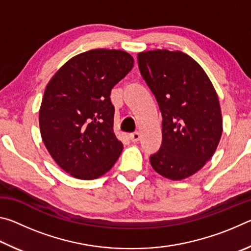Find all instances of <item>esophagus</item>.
I'll use <instances>...</instances> for the list:
<instances>
[{"mask_svg": "<svg viewBox=\"0 0 251 251\" xmlns=\"http://www.w3.org/2000/svg\"><path fill=\"white\" fill-rule=\"evenodd\" d=\"M129 138H130V141L133 142V143L138 142L139 138H141V133L136 130V131H134V133H131V134L129 135Z\"/></svg>", "mask_w": 251, "mask_h": 251, "instance_id": "esophagus-1", "label": "esophagus"}]
</instances>
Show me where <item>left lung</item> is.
<instances>
[{
    "instance_id": "left-lung-1",
    "label": "left lung",
    "mask_w": 251,
    "mask_h": 251,
    "mask_svg": "<svg viewBox=\"0 0 251 251\" xmlns=\"http://www.w3.org/2000/svg\"><path fill=\"white\" fill-rule=\"evenodd\" d=\"M137 58L163 116V141L151 164L168 179H185L211 158L222 137L217 93L202 67L180 50H147Z\"/></svg>"
}]
</instances>
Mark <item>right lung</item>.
Returning a JSON list of instances; mask_svg holds the SVG:
<instances>
[{"label": "right lung", "instance_id": "add662e5", "mask_svg": "<svg viewBox=\"0 0 251 251\" xmlns=\"http://www.w3.org/2000/svg\"><path fill=\"white\" fill-rule=\"evenodd\" d=\"M121 50H91L67 61L45 88L40 129L50 155L63 171L91 180L107 173L123 151L114 134L112 88L133 69Z\"/></svg>", "mask_w": 251, "mask_h": 251}]
</instances>
